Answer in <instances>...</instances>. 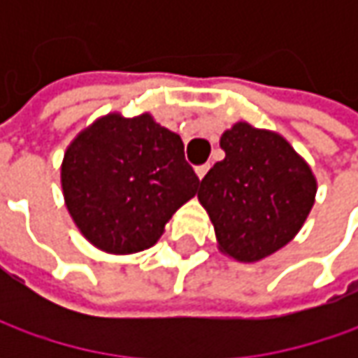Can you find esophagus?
<instances>
[{"label":"esophagus","instance_id":"esophagus-1","mask_svg":"<svg viewBox=\"0 0 358 358\" xmlns=\"http://www.w3.org/2000/svg\"><path fill=\"white\" fill-rule=\"evenodd\" d=\"M195 171H197V177H199V179H203V177H205V173L209 171V165H199Z\"/></svg>","mask_w":358,"mask_h":358}]
</instances>
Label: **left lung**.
Returning <instances> with one entry per match:
<instances>
[{
  "instance_id": "1",
  "label": "left lung",
  "mask_w": 358,
  "mask_h": 358,
  "mask_svg": "<svg viewBox=\"0 0 358 358\" xmlns=\"http://www.w3.org/2000/svg\"><path fill=\"white\" fill-rule=\"evenodd\" d=\"M225 159L203 177L201 205L219 249L253 263L279 251L303 227L317 181L296 151L273 131L235 123L221 135Z\"/></svg>"
}]
</instances>
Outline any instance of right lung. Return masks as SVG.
Returning <instances> with one entry per match:
<instances>
[{"label":"right lung","instance_id":"obj_1","mask_svg":"<svg viewBox=\"0 0 358 358\" xmlns=\"http://www.w3.org/2000/svg\"><path fill=\"white\" fill-rule=\"evenodd\" d=\"M183 149L149 113H111L81 131L65 151L62 187L83 237L115 255L153 247L199 187Z\"/></svg>","mask_w":358,"mask_h":358}]
</instances>
